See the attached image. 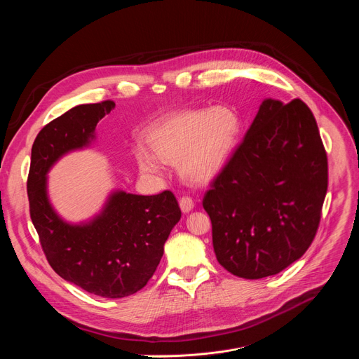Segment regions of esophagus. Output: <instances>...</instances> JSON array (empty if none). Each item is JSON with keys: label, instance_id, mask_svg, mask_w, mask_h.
Instances as JSON below:
<instances>
[{"label": "esophagus", "instance_id": "esophagus-1", "mask_svg": "<svg viewBox=\"0 0 359 359\" xmlns=\"http://www.w3.org/2000/svg\"><path fill=\"white\" fill-rule=\"evenodd\" d=\"M179 206H180V209H182L183 213H189V212H191L193 208H194V201L191 200V197L184 196V197H182V198L179 200Z\"/></svg>", "mask_w": 359, "mask_h": 359}]
</instances>
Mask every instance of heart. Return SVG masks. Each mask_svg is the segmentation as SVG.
Masks as SVG:
<instances>
[{
    "mask_svg": "<svg viewBox=\"0 0 359 359\" xmlns=\"http://www.w3.org/2000/svg\"><path fill=\"white\" fill-rule=\"evenodd\" d=\"M240 135L241 119L231 107L179 111L147 132L153 151L139 146L136 162L144 175H161L162 161L179 162V173L186 182L208 184L230 162Z\"/></svg>",
    "mask_w": 359,
    "mask_h": 359,
    "instance_id": "heart-1",
    "label": "heart"
}]
</instances>
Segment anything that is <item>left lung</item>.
I'll use <instances>...</instances> for the list:
<instances>
[{
	"label": "left lung",
	"mask_w": 359,
	"mask_h": 359,
	"mask_svg": "<svg viewBox=\"0 0 359 359\" xmlns=\"http://www.w3.org/2000/svg\"><path fill=\"white\" fill-rule=\"evenodd\" d=\"M327 187V153L310 108L301 99H264L203 198L217 262L247 280L287 269L316 237Z\"/></svg>",
	"instance_id": "8db88e82"
}]
</instances>
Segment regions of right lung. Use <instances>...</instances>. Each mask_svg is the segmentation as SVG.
<instances>
[{
    "label": "right lung",
    "mask_w": 359,
    "mask_h": 359,
    "mask_svg": "<svg viewBox=\"0 0 359 359\" xmlns=\"http://www.w3.org/2000/svg\"><path fill=\"white\" fill-rule=\"evenodd\" d=\"M112 109V100L78 105L43 126L32 144L27 189L31 220L49 266L90 294L122 298L143 288L156 271L182 217L175 194L114 190L99 213L79 223L60 216L48 194V172L68 153L89 147L97 122Z\"/></svg>",
    "instance_id": "right-lung-1"
}]
</instances>
